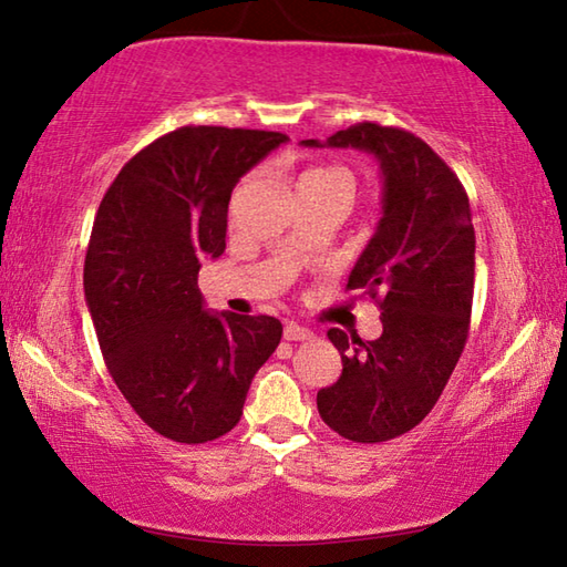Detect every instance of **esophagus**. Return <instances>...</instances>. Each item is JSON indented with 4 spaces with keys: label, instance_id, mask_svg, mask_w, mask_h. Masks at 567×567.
<instances>
[{
    "label": "esophagus",
    "instance_id": "1",
    "mask_svg": "<svg viewBox=\"0 0 567 567\" xmlns=\"http://www.w3.org/2000/svg\"><path fill=\"white\" fill-rule=\"evenodd\" d=\"M282 334H285V340H290V342H295V340H310L312 338V332L307 330V328H302V324H297V322H287Z\"/></svg>",
    "mask_w": 567,
    "mask_h": 567
}]
</instances>
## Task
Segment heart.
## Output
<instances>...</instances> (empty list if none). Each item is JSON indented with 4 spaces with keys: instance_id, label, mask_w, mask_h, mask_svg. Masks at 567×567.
Listing matches in <instances>:
<instances>
[{
    "instance_id": "obj_1",
    "label": "heart",
    "mask_w": 567,
    "mask_h": 567,
    "mask_svg": "<svg viewBox=\"0 0 567 567\" xmlns=\"http://www.w3.org/2000/svg\"><path fill=\"white\" fill-rule=\"evenodd\" d=\"M300 185L338 189V192H344V195H348V197H352L354 177H352L350 169H344V167H340V165H324V167L307 169L305 175L300 177Z\"/></svg>"
}]
</instances>
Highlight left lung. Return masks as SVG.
I'll use <instances>...</instances> for the list:
<instances>
[{"instance_id":"obj_1","label":"left lung","mask_w":567,"mask_h":567,"mask_svg":"<svg viewBox=\"0 0 567 567\" xmlns=\"http://www.w3.org/2000/svg\"><path fill=\"white\" fill-rule=\"evenodd\" d=\"M370 152L382 172V217L348 290L380 305L382 334L332 328L342 375L318 392L320 417L352 443H385L422 422L463 354L475 287L467 192L433 147L400 127L360 122L324 145Z\"/></svg>"}]
</instances>
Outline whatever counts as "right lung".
<instances>
[{
	"label": "right lung",
	"instance_id": "obj_1",
	"mask_svg": "<svg viewBox=\"0 0 567 567\" xmlns=\"http://www.w3.org/2000/svg\"><path fill=\"white\" fill-rule=\"evenodd\" d=\"M282 132L179 127L140 150L104 192L84 257V297L124 400L162 437L233 430L282 338L270 315L205 310L199 262L225 252L227 205Z\"/></svg>",
	"mask_w": 567,
	"mask_h": 567
}]
</instances>
